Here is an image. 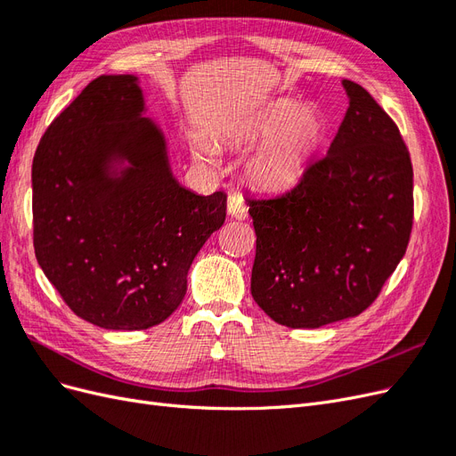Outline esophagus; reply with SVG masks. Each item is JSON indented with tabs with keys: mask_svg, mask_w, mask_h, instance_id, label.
<instances>
[{
	"mask_svg": "<svg viewBox=\"0 0 456 456\" xmlns=\"http://www.w3.org/2000/svg\"><path fill=\"white\" fill-rule=\"evenodd\" d=\"M228 215L238 220H243L247 216V203L240 194L228 196Z\"/></svg>",
	"mask_w": 456,
	"mask_h": 456,
	"instance_id": "esophagus-1",
	"label": "esophagus"
}]
</instances>
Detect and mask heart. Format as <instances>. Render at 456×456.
<instances>
[{
	"label": "heart",
	"mask_w": 456,
	"mask_h": 456,
	"mask_svg": "<svg viewBox=\"0 0 456 456\" xmlns=\"http://www.w3.org/2000/svg\"><path fill=\"white\" fill-rule=\"evenodd\" d=\"M325 127V116L315 104L278 99L262 106L232 133V142L240 146L258 144L245 163L247 183L266 194L291 190L320 148ZM194 156L209 167L216 163L215 151L203 142L194 144Z\"/></svg>",
	"instance_id": "obj_1"
}]
</instances>
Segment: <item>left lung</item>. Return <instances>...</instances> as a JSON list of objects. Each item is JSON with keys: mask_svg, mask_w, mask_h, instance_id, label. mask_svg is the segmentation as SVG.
Masks as SVG:
<instances>
[{"mask_svg": "<svg viewBox=\"0 0 456 456\" xmlns=\"http://www.w3.org/2000/svg\"><path fill=\"white\" fill-rule=\"evenodd\" d=\"M342 87L348 110L327 156L285 196L245 200L256 233L251 295L291 329L360 315L409 245V150L362 86L342 79Z\"/></svg>", "mask_w": 456, "mask_h": 456, "instance_id": "obj_1", "label": "left lung"}]
</instances>
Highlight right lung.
<instances>
[{"label": "right lung", "mask_w": 456, "mask_h": 456, "mask_svg": "<svg viewBox=\"0 0 456 456\" xmlns=\"http://www.w3.org/2000/svg\"><path fill=\"white\" fill-rule=\"evenodd\" d=\"M141 79L101 76L62 110L32 163L34 249L70 310L141 330L181 306L188 270L224 224L226 194L176 181Z\"/></svg>", "instance_id": "add662e5"}]
</instances>
